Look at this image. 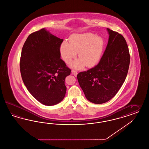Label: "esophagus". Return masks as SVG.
Returning <instances> with one entry per match:
<instances>
[{
  "label": "esophagus",
  "mask_w": 149,
  "mask_h": 149,
  "mask_svg": "<svg viewBox=\"0 0 149 149\" xmlns=\"http://www.w3.org/2000/svg\"><path fill=\"white\" fill-rule=\"evenodd\" d=\"M71 72H72V74L73 75V76H74L75 77L76 76H77V72L76 71V70H72V71H71Z\"/></svg>",
  "instance_id": "esophagus-1"
}]
</instances>
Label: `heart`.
Returning <instances> with one entry per match:
<instances>
[{
	"instance_id": "heart-1",
	"label": "heart",
	"mask_w": 149,
	"mask_h": 149,
	"mask_svg": "<svg viewBox=\"0 0 149 149\" xmlns=\"http://www.w3.org/2000/svg\"><path fill=\"white\" fill-rule=\"evenodd\" d=\"M105 46L104 39L91 33L73 34L70 41H64L60 46L62 59L68 63L78 56L79 58L70 63L74 68L94 66L99 62Z\"/></svg>"
}]
</instances>
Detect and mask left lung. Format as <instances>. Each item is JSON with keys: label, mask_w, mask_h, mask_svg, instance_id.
Here are the masks:
<instances>
[{"label": "left lung", "mask_w": 149, "mask_h": 149, "mask_svg": "<svg viewBox=\"0 0 149 149\" xmlns=\"http://www.w3.org/2000/svg\"><path fill=\"white\" fill-rule=\"evenodd\" d=\"M109 40L98 64L77 74L78 81L86 98L102 104L114 97L127 77L130 57L125 39L107 28Z\"/></svg>", "instance_id": "1"}]
</instances>
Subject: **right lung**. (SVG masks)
<instances>
[{
    "mask_svg": "<svg viewBox=\"0 0 149 149\" xmlns=\"http://www.w3.org/2000/svg\"><path fill=\"white\" fill-rule=\"evenodd\" d=\"M63 41L42 29L31 33L22 47V81L33 97L45 105L59 103L66 92L65 80L71 70L60 58Z\"/></svg>",
    "mask_w": 149,
    "mask_h": 149,
    "instance_id": "obj_1",
    "label": "right lung"
}]
</instances>
